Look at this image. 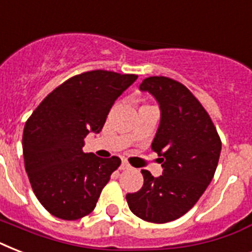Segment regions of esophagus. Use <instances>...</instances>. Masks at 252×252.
Wrapping results in <instances>:
<instances>
[{
  "mask_svg": "<svg viewBox=\"0 0 252 252\" xmlns=\"http://www.w3.org/2000/svg\"><path fill=\"white\" fill-rule=\"evenodd\" d=\"M128 168H130V165L126 161V159H123L122 165H120V170H128Z\"/></svg>",
  "mask_w": 252,
  "mask_h": 252,
  "instance_id": "1",
  "label": "esophagus"
}]
</instances>
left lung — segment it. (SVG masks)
Masks as SVG:
<instances>
[{
  "mask_svg": "<svg viewBox=\"0 0 252 252\" xmlns=\"http://www.w3.org/2000/svg\"><path fill=\"white\" fill-rule=\"evenodd\" d=\"M140 90L157 99L161 122L152 144L159 156L161 176L141 170L144 186L126 195L133 215L165 223L179 219L201 197L213 179L221 140L211 116L183 84L167 77H149Z\"/></svg>",
  "mask_w": 252,
  "mask_h": 252,
  "instance_id": "1",
  "label": "left lung"
}]
</instances>
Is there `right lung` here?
<instances>
[{"label": "right lung", "instance_id": "add662e5", "mask_svg": "<svg viewBox=\"0 0 252 252\" xmlns=\"http://www.w3.org/2000/svg\"><path fill=\"white\" fill-rule=\"evenodd\" d=\"M136 74L81 73L43 99L23 130V157L32 191L57 219L78 220L94 211L119 157L84 153L85 137L99 133L115 100Z\"/></svg>", "mask_w": 252, "mask_h": 252}]
</instances>
